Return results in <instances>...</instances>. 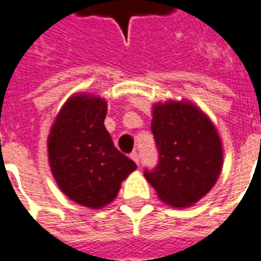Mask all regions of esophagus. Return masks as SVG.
Instances as JSON below:
<instances>
[{"label":"esophagus","mask_w":261,"mask_h":261,"mask_svg":"<svg viewBox=\"0 0 261 261\" xmlns=\"http://www.w3.org/2000/svg\"><path fill=\"white\" fill-rule=\"evenodd\" d=\"M130 158L133 159V161H134L137 165L140 164V155H138V152H136V151H134V152H131Z\"/></svg>","instance_id":"34e87169"}]
</instances>
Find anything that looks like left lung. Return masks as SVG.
<instances>
[{
	"label": "left lung",
	"instance_id": "1",
	"mask_svg": "<svg viewBox=\"0 0 261 261\" xmlns=\"http://www.w3.org/2000/svg\"><path fill=\"white\" fill-rule=\"evenodd\" d=\"M151 131L158 164L144 170L162 201L187 207L207 194L222 165L221 140L213 123L196 106L169 102L153 106Z\"/></svg>",
	"mask_w": 261,
	"mask_h": 261
}]
</instances>
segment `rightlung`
Listing matches in <instances>:
<instances>
[{
  "mask_svg": "<svg viewBox=\"0 0 261 261\" xmlns=\"http://www.w3.org/2000/svg\"><path fill=\"white\" fill-rule=\"evenodd\" d=\"M108 105L93 95H76L65 103L48 137L54 179L65 196L89 208H100L117 196L120 183L136 162L114 147L105 127Z\"/></svg>",
  "mask_w": 261,
  "mask_h": 261,
  "instance_id": "1",
  "label": "right lung"
}]
</instances>
